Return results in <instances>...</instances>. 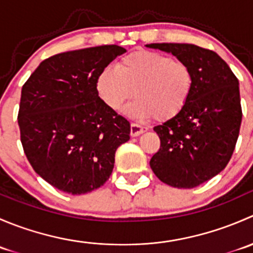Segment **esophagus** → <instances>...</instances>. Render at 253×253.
Wrapping results in <instances>:
<instances>
[{"instance_id":"esophagus-1","label":"esophagus","mask_w":253,"mask_h":253,"mask_svg":"<svg viewBox=\"0 0 253 253\" xmlns=\"http://www.w3.org/2000/svg\"><path fill=\"white\" fill-rule=\"evenodd\" d=\"M147 129H148L147 127L142 126V125H139V124H131V136L132 137L139 136V134L144 133Z\"/></svg>"}]
</instances>
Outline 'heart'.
Listing matches in <instances>:
<instances>
[{
	"instance_id": "1",
	"label": "heart",
	"mask_w": 253,
	"mask_h": 253,
	"mask_svg": "<svg viewBox=\"0 0 253 253\" xmlns=\"http://www.w3.org/2000/svg\"><path fill=\"white\" fill-rule=\"evenodd\" d=\"M195 86L192 68L171 56L149 50H137L120 58L116 70L105 67L96 78V90L112 110L128 99H137L129 112L165 122L181 114Z\"/></svg>"
}]
</instances>
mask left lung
<instances>
[{
	"label": "left lung",
	"mask_w": 253,
	"mask_h": 253,
	"mask_svg": "<svg viewBox=\"0 0 253 253\" xmlns=\"http://www.w3.org/2000/svg\"><path fill=\"white\" fill-rule=\"evenodd\" d=\"M192 68L195 86L185 110L154 127L160 148L150 168L160 181L193 188L218 175L231 159L242 120L239 81L214 51L193 44H149Z\"/></svg>",
	"instance_id": "8db88e82"
}]
</instances>
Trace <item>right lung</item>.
<instances>
[{"label":"right lung","mask_w":253,"mask_h":253,"mask_svg":"<svg viewBox=\"0 0 253 253\" xmlns=\"http://www.w3.org/2000/svg\"><path fill=\"white\" fill-rule=\"evenodd\" d=\"M117 45L82 48L42 61L22 88L18 125L27 159L63 192L83 195L110 177L116 149L129 139L128 120L105 105L96 78Z\"/></svg>","instance_id":"right-lung-1"}]
</instances>
